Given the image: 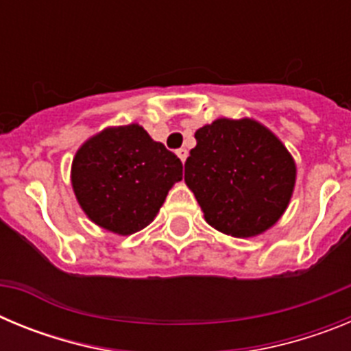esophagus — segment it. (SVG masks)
Returning <instances> with one entry per match:
<instances>
[{
    "mask_svg": "<svg viewBox=\"0 0 351 351\" xmlns=\"http://www.w3.org/2000/svg\"><path fill=\"white\" fill-rule=\"evenodd\" d=\"M178 156H179V160H181L182 163H184V161H186V158H188V151H186L184 147L178 149Z\"/></svg>",
    "mask_w": 351,
    "mask_h": 351,
    "instance_id": "obj_1",
    "label": "esophagus"
}]
</instances>
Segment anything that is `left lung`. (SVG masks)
Returning a JSON list of instances; mask_svg holds the SVG:
<instances>
[{"label": "left lung", "instance_id": "8db88e82", "mask_svg": "<svg viewBox=\"0 0 351 351\" xmlns=\"http://www.w3.org/2000/svg\"><path fill=\"white\" fill-rule=\"evenodd\" d=\"M184 182L213 228L246 239L280 221L293 195L297 165L283 142L251 117H219L195 132Z\"/></svg>", "mask_w": 351, "mask_h": 351}]
</instances>
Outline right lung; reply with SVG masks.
I'll list each match as a JSON object with an SVG mask.
<instances>
[{
	"label": "right lung",
	"instance_id": "right-lung-1",
	"mask_svg": "<svg viewBox=\"0 0 351 351\" xmlns=\"http://www.w3.org/2000/svg\"><path fill=\"white\" fill-rule=\"evenodd\" d=\"M71 188L84 214L117 235H132L156 218L182 163L137 123L108 126L77 149Z\"/></svg>",
	"mask_w": 351,
	"mask_h": 351
}]
</instances>
